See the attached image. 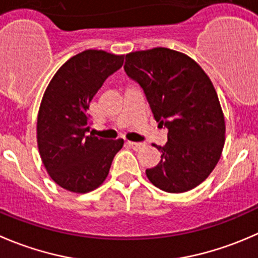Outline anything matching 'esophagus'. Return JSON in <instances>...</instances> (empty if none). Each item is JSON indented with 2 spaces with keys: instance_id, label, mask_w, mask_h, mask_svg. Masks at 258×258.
<instances>
[{
  "instance_id": "obj_1",
  "label": "esophagus",
  "mask_w": 258,
  "mask_h": 258,
  "mask_svg": "<svg viewBox=\"0 0 258 258\" xmlns=\"http://www.w3.org/2000/svg\"><path fill=\"white\" fill-rule=\"evenodd\" d=\"M128 145L132 147V149L136 150V151H139V150H142L145 147L144 142H132V141H128Z\"/></svg>"
}]
</instances>
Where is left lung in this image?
Wrapping results in <instances>:
<instances>
[{
  "instance_id": "1",
  "label": "left lung",
  "mask_w": 258,
  "mask_h": 258,
  "mask_svg": "<svg viewBox=\"0 0 258 258\" xmlns=\"http://www.w3.org/2000/svg\"><path fill=\"white\" fill-rule=\"evenodd\" d=\"M124 71L144 89L155 119L166 126L167 142L156 146L161 160L146 170L166 192L194 189L221 159L226 121L216 88L198 62L167 47L132 51Z\"/></svg>"
}]
</instances>
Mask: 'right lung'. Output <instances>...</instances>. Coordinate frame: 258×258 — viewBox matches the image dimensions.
<instances>
[{
	"instance_id": "add662e5",
	"label": "right lung",
	"mask_w": 258,
	"mask_h": 258,
	"mask_svg": "<svg viewBox=\"0 0 258 258\" xmlns=\"http://www.w3.org/2000/svg\"><path fill=\"white\" fill-rule=\"evenodd\" d=\"M123 59L104 50H84L67 60L45 89L37 113V147L49 176L62 189L84 194L101 186L123 146V139L88 135L89 104Z\"/></svg>"
}]
</instances>
